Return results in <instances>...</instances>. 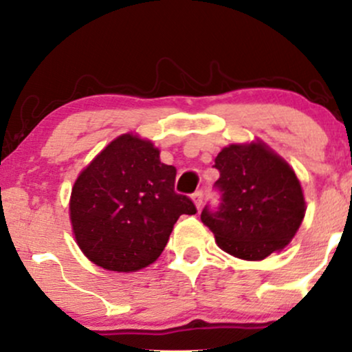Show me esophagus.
Here are the masks:
<instances>
[{
  "label": "esophagus",
  "mask_w": 352,
  "mask_h": 352,
  "mask_svg": "<svg viewBox=\"0 0 352 352\" xmlns=\"http://www.w3.org/2000/svg\"><path fill=\"white\" fill-rule=\"evenodd\" d=\"M192 200L193 204L197 205V208H200L201 205H204V192H201V190H197V192L192 195Z\"/></svg>",
  "instance_id": "34e87169"
}]
</instances>
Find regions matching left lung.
<instances>
[{"instance_id": "8db88e82", "label": "left lung", "mask_w": 352, "mask_h": 352, "mask_svg": "<svg viewBox=\"0 0 352 352\" xmlns=\"http://www.w3.org/2000/svg\"><path fill=\"white\" fill-rule=\"evenodd\" d=\"M217 210L201 212L218 246L241 260H263L292 241L306 204L296 173L263 142L232 144L217 155Z\"/></svg>"}]
</instances>
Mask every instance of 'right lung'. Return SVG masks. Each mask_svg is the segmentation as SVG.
<instances>
[{"label":"right lung","instance_id":"1","mask_svg":"<svg viewBox=\"0 0 352 352\" xmlns=\"http://www.w3.org/2000/svg\"><path fill=\"white\" fill-rule=\"evenodd\" d=\"M177 168L160 162L151 140L124 134L79 173L71 192L72 232L92 263L129 273L164 252L180 215L197 213L173 190Z\"/></svg>","mask_w":352,"mask_h":352}]
</instances>
